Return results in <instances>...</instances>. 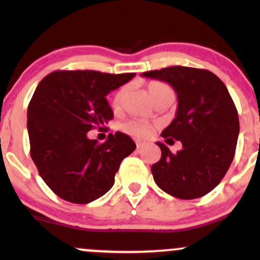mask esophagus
Segmentation results:
<instances>
[{"label": "esophagus", "mask_w": 260, "mask_h": 260, "mask_svg": "<svg viewBox=\"0 0 260 260\" xmlns=\"http://www.w3.org/2000/svg\"><path fill=\"white\" fill-rule=\"evenodd\" d=\"M136 146H137V148L140 149L141 147H142V142H140V141H137V142H136Z\"/></svg>", "instance_id": "34e87169"}]
</instances>
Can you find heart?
Returning a JSON list of instances; mask_svg holds the SVG:
<instances>
[{
    "mask_svg": "<svg viewBox=\"0 0 260 260\" xmlns=\"http://www.w3.org/2000/svg\"><path fill=\"white\" fill-rule=\"evenodd\" d=\"M125 90L127 88L122 86V88L118 89L117 91L113 94V98H112V107L115 112H119L122 109L123 101H124ZM147 90H148L151 98L156 99L157 96L162 95V94L166 93H174L172 89L167 85L166 83H162V81L152 80L147 84ZM154 128L156 125L151 122H147V120L138 119V118H132V119L127 120V122L123 124V129L124 132H127L128 135L133 136V137L138 138V140H147L152 136V133L154 132Z\"/></svg>",
    "mask_w": 260,
    "mask_h": 260,
    "instance_id": "heart-1",
    "label": "heart"
}]
</instances>
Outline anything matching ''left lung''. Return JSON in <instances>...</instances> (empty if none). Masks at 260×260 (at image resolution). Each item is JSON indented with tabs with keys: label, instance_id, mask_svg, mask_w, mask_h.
<instances>
[{
	"label": "left lung",
	"instance_id": "left-lung-1",
	"mask_svg": "<svg viewBox=\"0 0 260 260\" xmlns=\"http://www.w3.org/2000/svg\"><path fill=\"white\" fill-rule=\"evenodd\" d=\"M142 75L169 83L179 99L176 117L161 136L181 141L182 149L172 153L157 142L161 158L151 167L154 182L182 200L206 195L229 170L239 136L237 107L226 86L209 70L179 65Z\"/></svg>",
	"mask_w": 260,
	"mask_h": 260
}]
</instances>
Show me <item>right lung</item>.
Segmentation results:
<instances>
[{
  "instance_id": "1",
  "label": "right lung",
  "mask_w": 260,
  "mask_h": 260,
  "mask_svg": "<svg viewBox=\"0 0 260 260\" xmlns=\"http://www.w3.org/2000/svg\"><path fill=\"white\" fill-rule=\"evenodd\" d=\"M95 70H56L39 83L27 108L30 154L41 179L59 198L88 204L108 192L123 158L135 151L129 136L89 140L113 118L107 94L135 77Z\"/></svg>"
}]
</instances>
